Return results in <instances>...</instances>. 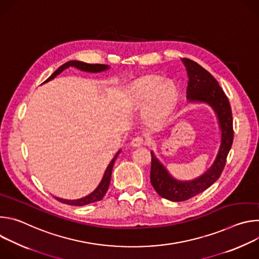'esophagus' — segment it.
I'll list each match as a JSON object with an SVG mask.
<instances>
[{"label":"esophagus","instance_id":"1","mask_svg":"<svg viewBox=\"0 0 259 259\" xmlns=\"http://www.w3.org/2000/svg\"><path fill=\"white\" fill-rule=\"evenodd\" d=\"M143 143H144V140H143V138H142V137H139V136H137V137H134V138L131 140V142H130V144H131L132 146H134V147H137V146H141Z\"/></svg>","mask_w":259,"mask_h":259}]
</instances>
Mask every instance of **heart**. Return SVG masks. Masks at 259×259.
Instances as JSON below:
<instances>
[{
	"label": "heart",
	"instance_id": "1",
	"mask_svg": "<svg viewBox=\"0 0 259 259\" xmlns=\"http://www.w3.org/2000/svg\"><path fill=\"white\" fill-rule=\"evenodd\" d=\"M176 95V86L171 81L162 82L161 78L150 77L134 83L128 92V101L135 106L145 107L144 118L151 123L160 121L171 107Z\"/></svg>",
	"mask_w": 259,
	"mask_h": 259
}]
</instances>
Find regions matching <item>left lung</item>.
<instances>
[{
	"instance_id": "1",
	"label": "left lung",
	"mask_w": 259,
	"mask_h": 259,
	"mask_svg": "<svg viewBox=\"0 0 259 259\" xmlns=\"http://www.w3.org/2000/svg\"><path fill=\"white\" fill-rule=\"evenodd\" d=\"M181 61L187 68L189 77L188 101L208 104L214 110L220 129V145L212 165L192 180H178L173 177L155 153L151 152L152 186L162 198L173 202L189 200L212 186L225 168L234 139L232 108L224 90L211 73L200 64L188 58H182Z\"/></svg>"
}]
</instances>
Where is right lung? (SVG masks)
<instances>
[{
    "label": "right lung",
    "mask_w": 259,
    "mask_h": 259,
    "mask_svg": "<svg viewBox=\"0 0 259 259\" xmlns=\"http://www.w3.org/2000/svg\"><path fill=\"white\" fill-rule=\"evenodd\" d=\"M69 66H73V67L81 69L83 71H87V72H101V71L109 69V65H106V64H90V63H86V62H83V61L70 60V61L65 62L61 66H59L44 83H47V82L53 80L56 76H58L59 73H61L64 69L68 68ZM120 153H121V150H119L117 152L115 157L112 159V161H110V163L108 164V166L106 167V169L104 171V174H103L100 182L98 183V186L96 187V189L92 193H90L89 195H87L83 198L76 199V200H66V199H62V198H58V197H55V199L57 201L63 203V204L72 205V206H84V205H88V204L100 201L104 197L105 193L107 192V189L109 187L110 178H112V172H113L114 164H115L118 156L120 155Z\"/></svg>",
    "instance_id": "add662e5"
}]
</instances>
